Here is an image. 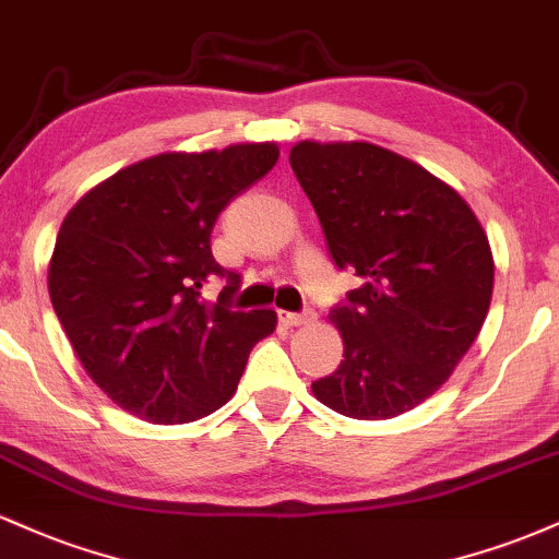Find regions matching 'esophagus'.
<instances>
[{"label":"esophagus","mask_w":559,"mask_h":559,"mask_svg":"<svg viewBox=\"0 0 559 559\" xmlns=\"http://www.w3.org/2000/svg\"><path fill=\"white\" fill-rule=\"evenodd\" d=\"M278 320L286 325V329H294V325H301V323H310V320H316V312L278 310Z\"/></svg>","instance_id":"1"}]
</instances>
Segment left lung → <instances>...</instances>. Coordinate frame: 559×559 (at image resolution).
Listing matches in <instances>:
<instances>
[{
  "label": "left lung",
  "mask_w": 559,
  "mask_h": 559,
  "mask_svg": "<svg viewBox=\"0 0 559 559\" xmlns=\"http://www.w3.org/2000/svg\"><path fill=\"white\" fill-rule=\"evenodd\" d=\"M288 163L333 262L362 278L331 310L344 360L312 394L346 418H396L476 342L493 292L486 230L452 186L378 144L299 141Z\"/></svg>",
  "instance_id": "left-lung-1"
}]
</instances>
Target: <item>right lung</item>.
Segmentation results:
<instances>
[{
	"label": "right lung",
	"mask_w": 559,
	"mask_h": 559,
	"mask_svg": "<svg viewBox=\"0 0 559 559\" xmlns=\"http://www.w3.org/2000/svg\"><path fill=\"white\" fill-rule=\"evenodd\" d=\"M278 155L262 141L146 157L86 191L62 221L47 275L52 307L88 378L136 418L173 426L221 409L252 346L275 331V310H228L239 275L217 265L210 234ZM210 274L231 281L221 302L198 292Z\"/></svg>",
	"instance_id": "add662e5"
}]
</instances>
